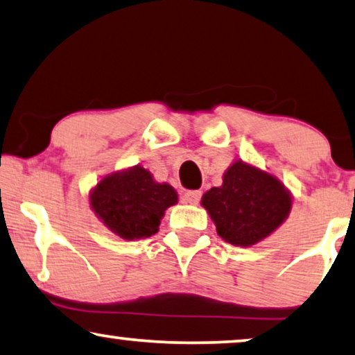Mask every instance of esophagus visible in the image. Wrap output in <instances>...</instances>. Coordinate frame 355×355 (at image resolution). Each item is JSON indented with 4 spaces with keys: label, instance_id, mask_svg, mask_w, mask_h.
Masks as SVG:
<instances>
[{
    "label": "esophagus",
    "instance_id": "34e87169",
    "mask_svg": "<svg viewBox=\"0 0 355 355\" xmlns=\"http://www.w3.org/2000/svg\"><path fill=\"white\" fill-rule=\"evenodd\" d=\"M201 199V191L199 189H189L183 194V201L187 204H198Z\"/></svg>",
    "mask_w": 355,
    "mask_h": 355
}]
</instances>
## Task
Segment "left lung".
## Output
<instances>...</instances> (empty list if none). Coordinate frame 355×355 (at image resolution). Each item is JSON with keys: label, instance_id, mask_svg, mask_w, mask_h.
Returning a JSON list of instances; mask_svg holds the SVG:
<instances>
[{"label": "left lung", "instance_id": "left-lung-1", "mask_svg": "<svg viewBox=\"0 0 355 355\" xmlns=\"http://www.w3.org/2000/svg\"><path fill=\"white\" fill-rule=\"evenodd\" d=\"M201 204L223 241L249 248L286 220L293 196L275 175L238 159L223 173L222 187L204 193Z\"/></svg>", "mask_w": 355, "mask_h": 355}]
</instances>
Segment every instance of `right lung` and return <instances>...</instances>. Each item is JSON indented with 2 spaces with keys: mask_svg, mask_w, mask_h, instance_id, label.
Here are the masks:
<instances>
[{
  "mask_svg": "<svg viewBox=\"0 0 355 355\" xmlns=\"http://www.w3.org/2000/svg\"><path fill=\"white\" fill-rule=\"evenodd\" d=\"M178 202L168 183H157L151 172L133 166L103 177L89 191V206L114 234L127 241L159 232L164 212Z\"/></svg>",
  "mask_w": 355,
  "mask_h": 355,
  "instance_id": "obj_1",
  "label": "right lung"
}]
</instances>
